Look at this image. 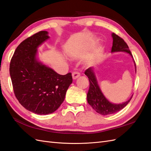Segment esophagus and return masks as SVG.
Segmentation results:
<instances>
[{"label":"esophagus","instance_id":"34e87169","mask_svg":"<svg viewBox=\"0 0 151 151\" xmlns=\"http://www.w3.org/2000/svg\"><path fill=\"white\" fill-rule=\"evenodd\" d=\"M79 76H80V73L78 72H74L72 73L73 79H76L77 78H78Z\"/></svg>","mask_w":151,"mask_h":151}]
</instances>
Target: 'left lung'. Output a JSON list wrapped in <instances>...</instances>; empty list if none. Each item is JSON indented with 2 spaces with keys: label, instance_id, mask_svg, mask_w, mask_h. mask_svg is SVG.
I'll use <instances>...</instances> for the list:
<instances>
[{
  "label": "left lung",
  "instance_id": "obj_1",
  "mask_svg": "<svg viewBox=\"0 0 151 151\" xmlns=\"http://www.w3.org/2000/svg\"><path fill=\"white\" fill-rule=\"evenodd\" d=\"M112 37L113 39V43L111 52H126L129 53L133 59L129 46L124 41V40L115 34L114 33H112ZM134 63L135 70L136 72V66L134 61ZM94 70L95 68L93 67H90L85 72V74L88 78L90 82L89 90L88 93H87V101L96 112L101 115H109L118 112L127 105V104L132 99V95L128 101L122 103H112L110 102L105 98L100 88L95 74Z\"/></svg>",
  "mask_w": 151,
  "mask_h": 151
}]
</instances>
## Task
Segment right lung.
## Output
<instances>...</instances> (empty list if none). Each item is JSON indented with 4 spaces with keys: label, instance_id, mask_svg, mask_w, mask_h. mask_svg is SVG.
Listing matches in <instances>:
<instances>
[{
    "label": "right lung",
    "instance_id": "1",
    "mask_svg": "<svg viewBox=\"0 0 151 151\" xmlns=\"http://www.w3.org/2000/svg\"><path fill=\"white\" fill-rule=\"evenodd\" d=\"M49 38L48 32L41 31L25 39L16 48L9 65L17 99L26 109L39 115L55 112L72 83L71 73L60 75L39 61L37 48Z\"/></svg>",
    "mask_w": 151,
    "mask_h": 151
}]
</instances>
